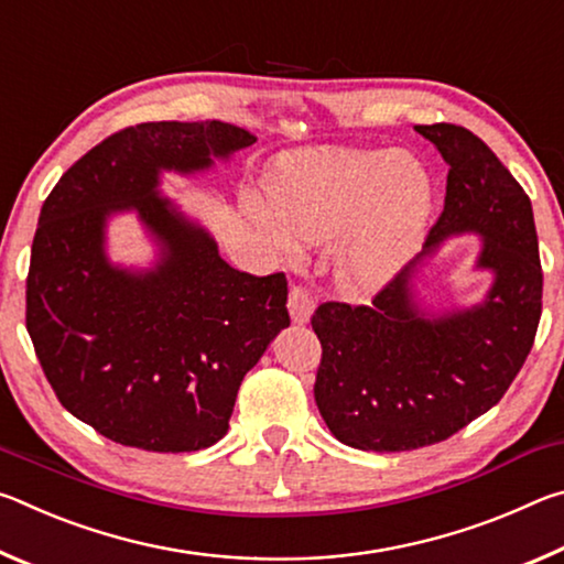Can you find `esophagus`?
I'll return each instance as SVG.
<instances>
[{
	"mask_svg": "<svg viewBox=\"0 0 564 564\" xmlns=\"http://www.w3.org/2000/svg\"><path fill=\"white\" fill-rule=\"evenodd\" d=\"M313 308H316V301H313L311 291L305 289L303 283H293L291 285V295H289V311L293 323H308Z\"/></svg>",
	"mask_w": 564,
	"mask_h": 564,
	"instance_id": "34e87169",
	"label": "esophagus"
}]
</instances>
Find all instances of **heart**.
<instances>
[{"mask_svg":"<svg viewBox=\"0 0 564 564\" xmlns=\"http://www.w3.org/2000/svg\"><path fill=\"white\" fill-rule=\"evenodd\" d=\"M433 186L415 159L388 151H305L271 184L263 224L283 248L295 238L333 242L330 261L348 293H373L403 269L423 238Z\"/></svg>","mask_w":564,"mask_h":564,"instance_id":"obj_1","label":"heart"}]
</instances>
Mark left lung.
I'll use <instances>...</instances> for the list:
<instances>
[{
  "label": "left lung",
  "instance_id": "obj_1",
  "mask_svg": "<svg viewBox=\"0 0 564 564\" xmlns=\"http://www.w3.org/2000/svg\"><path fill=\"white\" fill-rule=\"evenodd\" d=\"M415 131L451 166L443 214L420 256L453 234H480L477 269L495 281L480 305L425 316L413 301L410 263L370 305H318L311 326L323 352L313 395L328 431L358 451H415L488 413L520 373L542 313L530 196L473 131L455 123Z\"/></svg>",
  "mask_w": 564,
  "mask_h": 564
}]
</instances>
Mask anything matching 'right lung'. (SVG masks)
I'll list each match as a JSON object with an SVG mask.
<instances>
[{
	"mask_svg": "<svg viewBox=\"0 0 564 564\" xmlns=\"http://www.w3.org/2000/svg\"><path fill=\"white\" fill-rule=\"evenodd\" d=\"M224 121H147L87 151L46 196L26 275V330L59 403L113 443L194 453L221 441L236 393L281 328L283 273L251 275L159 196L161 171L194 174L251 147ZM137 210L162 246L133 274L102 253L106 218Z\"/></svg>",
	"mask_w": 564,
	"mask_h": 564,
	"instance_id": "right-lung-1",
	"label": "right lung"
}]
</instances>
